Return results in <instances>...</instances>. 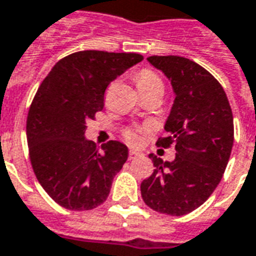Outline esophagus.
Masks as SVG:
<instances>
[{"label":"esophagus","mask_w":256,"mask_h":256,"mask_svg":"<svg viewBox=\"0 0 256 256\" xmlns=\"http://www.w3.org/2000/svg\"><path fill=\"white\" fill-rule=\"evenodd\" d=\"M140 154L138 152H136V150H130V152H128V159H130V160H133V159H137V158H140Z\"/></svg>","instance_id":"esophagus-1"}]
</instances>
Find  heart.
Returning a JSON list of instances; mask_svg holds the SVG:
<instances>
[{
    "mask_svg": "<svg viewBox=\"0 0 256 256\" xmlns=\"http://www.w3.org/2000/svg\"><path fill=\"white\" fill-rule=\"evenodd\" d=\"M136 84L140 89H144V88H150V86H162L163 88V82H162L160 76L150 70H142L138 74H136L134 76ZM124 138L128 140L130 144L137 145L140 142V133L138 130L136 128H126L124 130Z\"/></svg>",
    "mask_w": 256,
    "mask_h": 256,
    "instance_id": "1",
    "label": "heart"
}]
</instances>
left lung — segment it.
Returning a JSON list of instances; mask_svg holds the SVG:
<instances>
[{
	"label": "left lung",
	"instance_id": "8db88e82",
	"mask_svg": "<svg viewBox=\"0 0 256 256\" xmlns=\"http://www.w3.org/2000/svg\"><path fill=\"white\" fill-rule=\"evenodd\" d=\"M154 67L172 80L176 100L156 145H176V159L150 158L155 170L141 182L145 204L158 212L185 215L200 207L220 182L230 158L234 128L224 88L211 74L180 56H150Z\"/></svg>",
	"mask_w": 256,
	"mask_h": 256
}]
</instances>
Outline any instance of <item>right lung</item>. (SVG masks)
<instances>
[{"label":"right lung","instance_id":"add662e5","mask_svg":"<svg viewBox=\"0 0 256 256\" xmlns=\"http://www.w3.org/2000/svg\"><path fill=\"white\" fill-rule=\"evenodd\" d=\"M142 58L138 53L75 52L58 60L36 90L26 126L31 166L64 208L86 211L104 203L128 160L126 145L108 141L98 150L84 130L104 108L108 84Z\"/></svg>","mask_w":256,"mask_h":256}]
</instances>
